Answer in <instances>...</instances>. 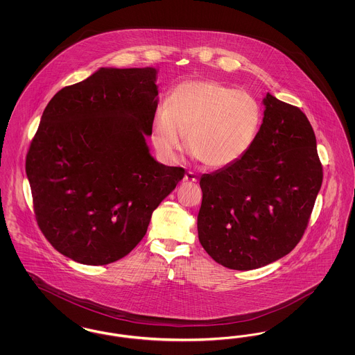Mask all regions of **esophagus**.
<instances>
[{
	"label": "esophagus",
	"instance_id": "esophagus-1",
	"mask_svg": "<svg viewBox=\"0 0 355 355\" xmlns=\"http://www.w3.org/2000/svg\"><path fill=\"white\" fill-rule=\"evenodd\" d=\"M185 184H196L197 182V175L193 171H187L184 177Z\"/></svg>",
	"mask_w": 355,
	"mask_h": 355
}]
</instances>
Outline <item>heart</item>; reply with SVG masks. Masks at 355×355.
I'll list each match as a JSON object with an SVG mask.
<instances>
[{"label":"heart","instance_id":"b5f03b06","mask_svg":"<svg viewBox=\"0 0 355 355\" xmlns=\"http://www.w3.org/2000/svg\"><path fill=\"white\" fill-rule=\"evenodd\" d=\"M262 106L253 94L217 81H185L170 93L153 119L157 150L174 157L184 148L202 165H233L253 148L262 125Z\"/></svg>","mask_w":355,"mask_h":355}]
</instances>
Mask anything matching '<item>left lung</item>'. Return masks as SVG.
<instances>
[{"label": "left lung", "instance_id": "obj_1", "mask_svg": "<svg viewBox=\"0 0 355 355\" xmlns=\"http://www.w3.org/2000/svg\"><path fill=\"white\" fill-rule=\"evenodd\" d=\"M253 148L203 174L198 238L217 263L253 270L290 253L304 236L323 169L304 112L270 93Z\"/></svg>", "mask_w": 355, "mask_h": 355}]
</instances>
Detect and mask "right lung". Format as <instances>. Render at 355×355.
<instances>
[{"label":"right lung","instance_id":"add662e5","mask_svg":"<svg viewBox=\"0 0 355 355\" xmlns=\"http://www.w3.org/2000/svg\"><path fill=\"white\" fill-rule=\"evenodd\" d=\"M155 74L101 68L61 89L42 113L25 165L34 216L51 246L76 262L107 265L130 253L185 175L158 164L145 142Z\"/></svg>","mask_w":355,"mask_h":355}]
</instances>
